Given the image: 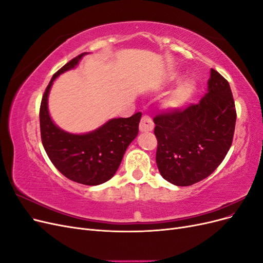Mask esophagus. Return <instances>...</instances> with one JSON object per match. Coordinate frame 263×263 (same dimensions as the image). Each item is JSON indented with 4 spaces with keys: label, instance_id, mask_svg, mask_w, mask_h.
Here are the masks:
<instances>
[{
    "label": "esophagus",
    "instance_id": "34e87169",
    "mask_svg": "<svg viewBox=\"0 0 263 263\" xmlns=\"http://www.w3.org/2000/svg\"><path fill=\"white\" fill-rule=\"evenodd\" d=\"M155 124L153 122V119H151L149 116H142L140 124H139V130L142 133H147V132H151L154 129Z\"/></svg>",
    "mask_w": 263,
    "mask_h": 263
}]
</instances>
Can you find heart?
Here are the masks:
<instances>
[{"label": "heart", "instance_id": "heart-1", "mask_svg": "<svg viewBox=\"0 0 263 263\" xmlns=\"http://www.w3.org/2000/svg\"><path fill=\"white\" fill-rule=\"evenodd\" d=\"M178 74L172 73L166 77L164 85H170L173 81L178 79ZM195 92V83L192 80H185L180 81L173 89L165 95L162 100V106L165 110L169 112H174V110H179L184 107L187 103L193 98Z\"/></svg>", "mask_w": 263, "mask_h": 263}]
</instances>
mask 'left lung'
<instances>
[{"mask_svg":"<svg viewBox=\"0 0 263 263\" xmlns=\"http://www.w3.org/2000/svg\"><path fill=\"white\" fill-rule=\"evenodd\" d=\"M236 116L229 83L212 69L208 93L198 104L154 118L162 178L178 186L208 178L232 146Z\"/></svg>","mask_w":263,"mask_h":263,"instance_id":"left-lung-1","label":"left lung"}]
</instances>
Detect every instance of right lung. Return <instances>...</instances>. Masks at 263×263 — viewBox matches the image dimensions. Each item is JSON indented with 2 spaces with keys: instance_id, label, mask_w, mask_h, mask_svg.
Segmentation results:
<instances>
[{
  "instance_id": "obj_1",
  "label": "right lung",
  "mask_w": 263,
  "mask_h": 263,
  "mask_svg": "<svg viewBox=\"0 0 263 263\" xmlns=\"http://www.w3.org/2000/svg\"><path fill=\"white\" fill-rule=\"evenodd\" d=\"M87 52L79 54L53 74L47 86L39 110L43 146L53 165L71 181L99 185L112 179L126 149L137 137L141 113L128 118H112L99 128L84 134L61 129L50 117L48 97L53 81L74 69Z\"/></svg>"
}]
</instances>
